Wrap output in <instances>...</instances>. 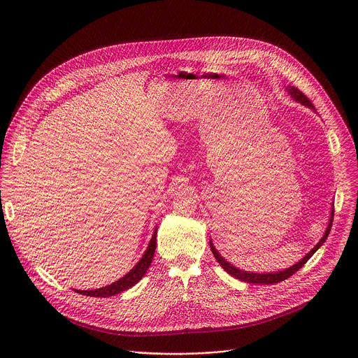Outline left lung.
I'll return each instance as SVG.
<instances>
[{"label":"left lung","mask_w":358,"mask_h":358,"mask_svg":"<svg viewBox=\"0 0 358 358\" xmlns=\"http://www.w3.org/2000/svg\"><path fill=\"white\" fill-rule=\"evenodd\" d=\"M286 90H287V93H289L296 101H299V103H301V105H304V106H308L309 109L316 110L315 106L312 105V101L309 100V97L306 96L304 93H301L297 87H294V86H287ZM333 217H334V210H331L329 225H327V228H326V232H324L323 238L317 242V245H316L308 255H306V257H303L301 261H299L297 264H294L293 266H290V268H287V269H285V271H278V272H271V273H253V272L241 271V269L235 268L234 265H231L229 262H227V261L221 257L220 252L215 249V246L213 245V242L210 241L211 250H213V253H214L215 259L218 261V264L222 266V269H224L225 272H228L231 276H234V278H236V279H239V280H242V282H246V283H258V285H273V283H279V282H282V280L290 278L292 275H294L306 262H308V261L313 257V253L326 242V239H327V236H329V234H330V229H331Z\"/></svg>","instance_id":"1"}]
</instances>
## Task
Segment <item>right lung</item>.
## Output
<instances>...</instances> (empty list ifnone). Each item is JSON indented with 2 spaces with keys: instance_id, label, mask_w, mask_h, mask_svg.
<instances>
[{
  "instance_id": "right-lung-1",
  "label": "right lung",
  "mask_w": 358,
  "mask_h": 358,
  "mask_svg": "<svg viewBox=\"0 0 358 358\" xmlns=\"http://www.w3.org/2000/svg\"><path fill=\"white\" fill-rule=\"evenodd\" d=\"M156 235H157V229L155 231L151 236V241L144 252V255L141 257V259L137 262V265L127 273L124 275L122 279L116 280L115 283L105 286V287H100V289H94V290H76L80 294L85 296H90V297H109V296H115L119 294L127 289H130L131 286H134L147 272L152 257H155V250H156Z\"/></svg>"
}]
</instances>
